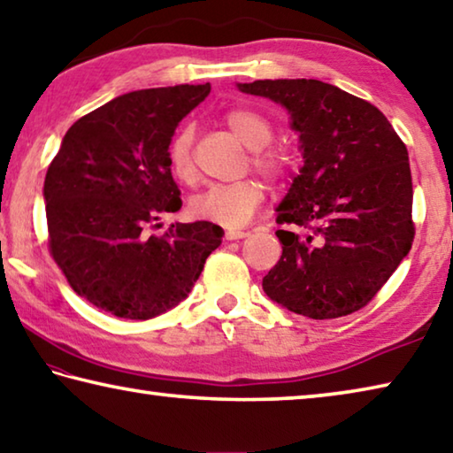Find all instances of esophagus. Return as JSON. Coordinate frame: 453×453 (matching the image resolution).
<instances>
[{
    "label": "esophagus",
    "instance_id": "34e87169",
    "mask_svg": "<svg viewBox=\"0 0 453 453\" xmlns=\"http://www.w3.org/2000/svg\"><path fill=\"white\" fill-rule=\"evenodd\" d=\"M248 235V232H243V229H226V240L227 242H234V240H242V237Z\"/></svg>",
    "mask_w": 453,
    "mask_h": 453
}]
</instances>
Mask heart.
Listing matches in <instances>:
<instances>
[{"label":"heart","instance_id":"b5f03b06","mask_svg":"<svg viewBox=\"0 0 453 453\" xmlns=\"http://www.w3.org/2000/svg\"><path fill=\"white\" fill-rule=\"evenodd\" d=\"M226 126L248 148L254 150L251 164L256 170L272 180H280L288 173L291 159L283 150L267 145L273 137V124L264 113L250 107H234L224 116ZM194 134L189 127H181L173 135L167 150V162L172 173L180 181H191L196 178L194 164ZM265 199V186L259 180H242L226 186H213L199 194L191 202L194 216L218 226L237 227L248 224Z\"/></svg>","mask_w":453,"mask_h":453}]
</instances>
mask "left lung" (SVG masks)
I'll list each match as a JSON object with an SVG mask.
<instances>
[{
    "label": "left lung",
    "mask_w": 453,
    "mask_h": 453,
    "mask_svg": "<svg viewBox=\"0 0 453 453\" xmlns=\"http://www.w3.org/2000/svg\"><path fill=\"white\" fill-rule=\"evenodd\" d=\"M300 134L303 167L278 205L281 257L264 291L289 311L334 319L362 310L410 254L408 148L378 107L318 80H257Z\"/></svg>",
    "instance_id": "8db88e82"
}]
</instances>
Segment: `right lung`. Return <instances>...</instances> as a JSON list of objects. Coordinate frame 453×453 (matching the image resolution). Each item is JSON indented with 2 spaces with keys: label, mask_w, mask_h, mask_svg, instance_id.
Wrapping results in <instances>:
<instances>
[{
  "label": "right lung",
  "mask_w": 453,
  "mask_h": 453,
  "mask_svg": "<svg viewBox=\"0 0 453 453\" xmlns=\"http://www.w3.org/2000/svg\"><path fill=\"white\" fill-rule=\"evenodd\" d=\"M203 86L119 96L67 129L43 183L48 243L67 283L96 308L126 319L172 310L219 248L211 221L150 234L181 197L167 150L180 121L210 94Z\"/></svg>",
  "instance_id": "add662e5"
}]
</instances>
